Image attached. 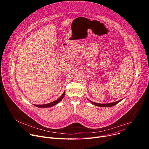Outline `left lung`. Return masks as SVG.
Listing matches in <instances>:
<instances>
[{"label":"left lung","mask_w":149,"mask_h":149,"mask_svg":"<svg viewBox=\"0 0 149 149\" xmlns=\"http://www.w3.org/2000/svg\"><path fill=\"white\" fill-rule=\"evenodd\" d=\"M123 99H121L119 101H117L116 102H111V103H107V104H99V103H96L94 102H93L91 101H90L93 104H94L97 106H98V107H112V106L115 105L116 104H118L119 102H120L121 100H123Z\"/></svg>","instance_id":"1"}]
</instances>
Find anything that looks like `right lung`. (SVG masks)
<instances>
[{"label": "right lung", "mask_w": 149, "mask_h": 149, "mask_svg": "<svg viewBox=\"0 0 149 149\" xmlns=\"http://www.w3.org/2000/svg\"><path fill=\"white\" fill-rule=\"evenodd\" d=\"M65 95V92L64 91V92H63V93L62 94V95L61 96V97H60L59 99H58V100H55V101H54L53 102H50V103L46 104H42V105H35V104H34V105H35V106H36V107H39V108H48V107H52V106L56 105V104H58L59 102H60V101L62 100V98H63V97H64Z\"/></svg>", "instance_id": "obj_1"}]
</instances>
